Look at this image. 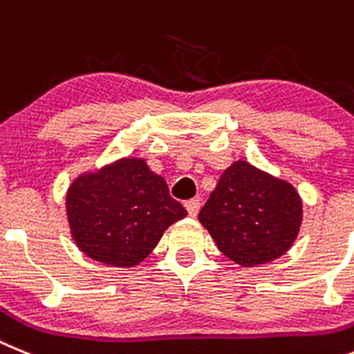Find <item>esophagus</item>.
<instances>
[{
    "instance_id": "obj_1",
    "label": "esophagus",
    "mask_w": 354,
    "mask_h": 354,
    "mask_svg": "<svg viewBox=\"0 0 354 354\" xmlns=\"http://www.w3.org/2000/svg\"><path fill=\"white\" fill-rule=\"evenodd\" d=\"M185 208L187 212H189L190 217H196L199 208H201V201H199V199H189V201H185Z\"/></svg>"
}]
</instances>
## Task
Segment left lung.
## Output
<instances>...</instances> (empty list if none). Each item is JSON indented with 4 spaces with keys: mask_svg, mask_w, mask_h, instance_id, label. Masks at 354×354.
Returning a JSON list of instances; mask_svg holds the SVG:
<instances>
[{
    "mask_svg": "<svg viewBox=\"0 0 354 354\" xmlns=\"http://www.w3.org/2000/svg\"><path fill=\"white\" fill-rule=\"evenodd\" d=\"M303 221V203L285 180L270 176L239 160L199 212L223 254L242 267L276 260L296 241Z\"/></svg>",
    "mask_w": 354,
    "mask_h": 354,
    "instance_id": "left-lung-1",
    "label": "left lung"
}]
</instances>
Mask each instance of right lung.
Masks as SVG:
<instances>
[{"label":"right lung","instance_id":"1","mask_svg":"<svg viewBox=\"0 0 354 354\" xmlns=\"http://www.w3.org/2000/svg\"><path fill=\"white\" fill-rule=\"evenodd\" d=\"M71 235L80 251L112 267H135L187 210L142 158H121L71 183Z\"/></svg>","mask_w":354,"mask_h":354}]
</instances>
